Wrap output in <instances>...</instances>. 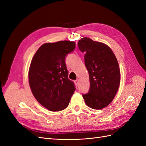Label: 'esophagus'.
<instances>
[{
  "mask_svg": "<svg viewBox=\"0 0 146 146\" xmlns=\"http://www.w3.org/2000/svg\"><path fill=\"white\" fill-rule=\"evenodd\" d=\"M76 82V83L77 84V85H78V83H79V79H77V80H76V82Z\"/></svg>",
  "mask_w": 146,
  "mask_h": 146,
  "instance_id": "34e87169",
  "label": "esophagus"
}]
</instances>
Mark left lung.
<instances>
[{
    "mask_svg": "<svg viewBox=\"0 0 146 146\" xmlns=\"http://www.w3.org/2000/svg\"><path fill=\"white\" fill-rule=\"evenodd\" d=\"M85 52V63L89 73L90 88L83 94L87 106L95 110L104 108L111 102L120 85L121 73L115 55L105 44L88 38L78 42Z\"/></svg>",
    "mask_w": 146,
    "mask_h": 146,
    "instance_id": "1",
    "label": "left lung"
}]
</instances>
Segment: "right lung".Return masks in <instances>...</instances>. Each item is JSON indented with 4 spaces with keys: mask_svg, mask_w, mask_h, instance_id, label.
Masks as SVG:
<instances>
[{
    "mask_svg": "<svg viewBox=\"0 0 146 146\" xmlns=\"http://www.w3.org/2000/svg\"><path fill=\"white\" fill-rule=\"evenodd\" d=\"M76 42L60 41L45 43L39 47L31 61L29 85L38 102L51 111L68 107L76 90L68 78L66 56L72 52Z\"/></svg>",
    "mask_w": 146,
    "mask_h": 146,
    "instance_id": "add662e5",
    "label": "right lung"
}]
</instances>
